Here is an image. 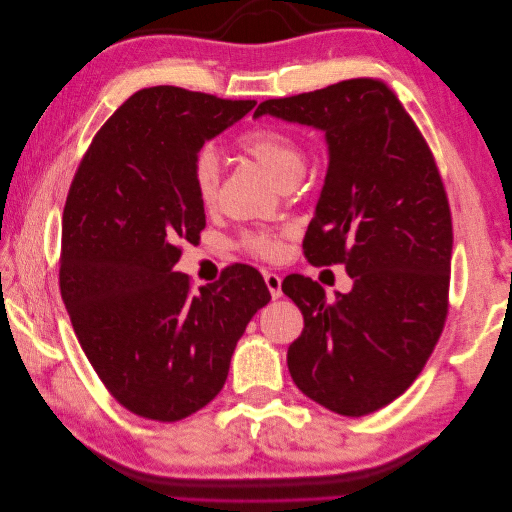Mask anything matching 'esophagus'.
<instances>
[{"mask_svg": "<svg viewBox=\"0 0 512 512\" xmlns=\"http://www.w3.org/2000/svg\"><path fill=\"white\" fill-rule=\"evenodd\" d=\"M265 284L271 292L273 299H280L282 297V277L277 273H265Z\"/></svg>", "mask_w": 512, "mask_h": 512, "instance_id": "1", "label": "esophagus"}]
</instances>
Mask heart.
I'll return each mask as SVG.
<instances>
[{
  "instance_id": "1",
  "label": "heart",
  "mask_w": 512,
  "mask_h": 512,
  "mask_svg": "<svg viewBox=\"0 0 512 512\" xmlns=\"http://www.w3.org/2000/svg\"><path fill=\"white\" fill-rule=\"evenodd\" d=\"M237 147L250 156L265 173L280 185L299 179L305 168V151L290 132L275 126H254L237 138ZM194 190L203 207H213L220 188V164L213 151L198 153L194 162ZM243 245L252 254L277 260L282 256V241L273 235H250Z\"/></svg>"
}]
</instances>
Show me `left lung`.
Returning <instances> with one entry per match:
<instances>
[{
    "label": "left lung",
    "instance_id": "left-lung-1",
    "mask_svg": "<svg viewBox=\"0 0 512 512\" xmlns=\"http://www.w3.org/2000/svg\"><path fill=\"white\" fill-rule=\"evenodd\" d=\"M262 115L324 132L329 166L303 250L312 265L344 262L354 282L329 301L318 282L286 277L305 322L290 376L331 412L371 414L416 380L444 327L453 224L436 162L374 79L267 100Z\"/></svg>",
    "mask_w": 512,
    "mask_h": 512
}]
</instances>
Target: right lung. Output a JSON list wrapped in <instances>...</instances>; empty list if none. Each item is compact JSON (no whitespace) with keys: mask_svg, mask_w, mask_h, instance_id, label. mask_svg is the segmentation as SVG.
<instances>
[{"mask_svg":"<svg viewBox=\"0 0 512 512\" xmlns=\"http://www.w3.org/2000/svg\"><path fill=\"white\" fill-rule=\"evenodd\" d=\"M179 87L136 91L96 134L61 222V299L91 367L123 408L175 423L222 391L247 322L271 301L247 265L190 290L181 243L205 228L194 162L254 108Z\"/></svg>","mask_w":512,"mask_h":512,"instance_id":"add662e5","label":"right lung"}]
</instances>
